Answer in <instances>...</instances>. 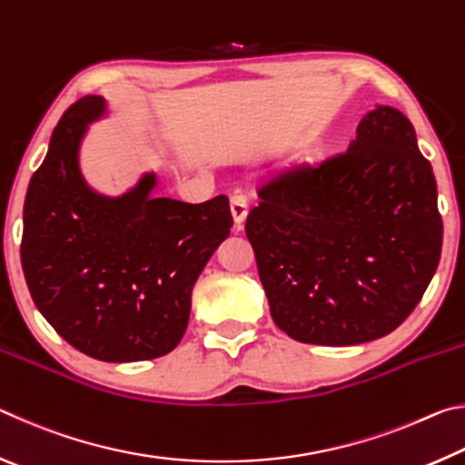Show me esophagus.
Returning a JSON list of instances; mask_svg holds the SVG:
<instances>
[{
	"label": "esophagus",
	"mask_w": 465,
	"mask_h": 465,
	"mask_svg": "<svg viewBox=\"0 0 465 465\" xmlns=\"http://www.w3.org/2000/svg\"><path fill=\"white\" fill-rule=\"evenodd\" d=\"M230 207H232V215H233V223L238 230H242L243 222H246L248 217V199L243 194H232L230 199Z\"/></svg>",
	"instance_id": "esophagus-1"
}]
</instances>
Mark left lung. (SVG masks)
<instances>
[{
	"mask_svg": "<svg viewBox=\"0 0 465 465\" xmlns=\"http://www.w3.org/2000/svg\"><path fill=\"white\" fill-rule=\"evenodd\" d=\"M246 235L271 316L293 341H377L411 316L437 271V183L398 108L375 104L344 153L258 191Z\"/></svg>",
	"mask_w": 465,
	"mask_h": 465,
	"instance_id": "obj_1",
	"label": "left lung"
}]
</instances>
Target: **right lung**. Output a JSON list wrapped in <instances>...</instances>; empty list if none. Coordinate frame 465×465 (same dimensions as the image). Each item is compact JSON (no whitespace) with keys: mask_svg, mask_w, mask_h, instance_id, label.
<instances>
[{"mask_svg":"<svg viewBox=\"0 0 465 465\" xmlns=\"http://www.w3.org/2000/svg\"><path fill=\"white\" fill-rule=\"evenodd\" d=\"M108 114L90 94L61 116L28 184L20 256L35 305L61 338L92 359L131 363L183 341L194 282L233 219L225 194L199 204L155 196V172L121 194L92 188L82 143Z\"/></svg>","mask_w":465,"mask_h":465,"instance_id":"add662e5","label":"right lung"}]
</instances>
